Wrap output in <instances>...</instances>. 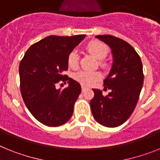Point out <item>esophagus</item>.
<instances>
[{
  "instance_id": "34e87169",
  "label": "esophagus",
  "mask_w": 160,
  "mask_h": 160,
  "mask_svg": "<svg viewBox=\"0 0 160 160\" xmlns=\"http://www.w3.org/2000/svg\"><path fill=\"white\" fill-rule=\"evenodd\" d=\"M86 88H86L85 86H83V85L82 86V92H83V91H85Z\"/></svg>"
}]
</instances>
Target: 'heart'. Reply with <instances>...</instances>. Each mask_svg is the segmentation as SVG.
<instances>
[{"label": "heart", "instance_id": "obj_1", "mask_svg": "<svg viewBox=\"0 0 160 160\" xmlns=\"http://www.w3.org/2000/svg\"><path fill=\"white\" fill-rule=\"evenodd\" d=\"M87 51L91 55L99 60V64L101 66H105V63L103 59L106 57L107 54L109 52V48L106 45L100 41H91L86 46ZM68 66L72 68H77L79 64V55L78 52L76 50H72L70 53L68 54ZM102 75L98 71H88V70H80L75 72L73 74V78L77 82H80L82 85L91 86L94 84L96 81L101 79Z\"/></svg>", "mask_w": 160, "mask_h": 160}]
</instances>
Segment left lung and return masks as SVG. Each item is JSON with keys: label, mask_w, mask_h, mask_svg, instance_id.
Here are the masks:
<instances>
[{"label": "left lung", "mask_w": 160, "mask_h": 160, "mask_svg": "<svg viewBox=\"0 0 160 160\" xmlns=\"http://www.w3.org/2000/svg\"><path fill=\"white\" fill-rule=\"evenodd\" d=\"M96 38L110 47L113 61L104 80L105 89L111 92L105 96L101 90L92 89L91 109L100 124L115 128L126 122L135 109L143 86V67L139 55L127 42L111 35Z\"/></svg>", "instance_id": "obj_1"}]
</instances>
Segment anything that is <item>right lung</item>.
I'll list each match as a JSON object with an SVG mask.
<instances>
[{
  "label": "right lung",
  "instance_id": "right-lung-1",
  "mask_svg": "<svg viewBox=\"0 0 160 160\" xmlns=\"http://www.w3.org/2000/svg\"><path fill=\"white\" fill-rule=\"evenodd\" d=\"M85 37L49 36L32 45L20 61L21 95L30 113L42 124L60 126L73 113L81 86L63 72L68 70V54ZM60 81H68V88L56 89Z\"/></svg>",
  "mask_w": 160,
  "mask_h": 160
}]
</instances>
